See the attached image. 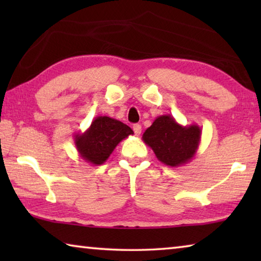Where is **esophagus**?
Wrapping results in <instances>:
<instances>
[{"label": "esophagus", "mask_w": 261, "mask_h": 261, "mask_svg": "<svg viewBox=\"0 0 261 261\" xmlns=\"http://www.w3.org/2000/svg\"><path fill=\"white\" fill-rule=\"evenodd\" d=\"M134 132H135V135L137 137L140 136V134H141V125L140 124H135L134 125Z\"/></svg>", "instance_id": "esophagus-1"}]
</instances>
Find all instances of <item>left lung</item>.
Here are the masks:
<instances>
[{"instance_id":"8db88e82","label":"left lung","mask_w":261,"mask_h":261,"mask_svg":"<svg viewBox=\"0 0 261 261\" xmlns=\"http://www.w3.org/2000/svg\"><path fill=\"white\" fill-rule=\"evenodd\" d=\"M201 140L199 125H180L170 115L156 117L143 135L159 161L169 167L183 166L196 155Z\"/></svg>"}]
</instances>
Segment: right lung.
Wrapping results in <instances>:
<instances>
[{
  "instance_id": "1",
  "label": "right lung",
  "mask_w": 261,
  "mask_h": 261,
  "mask_svg": "<svg viewBox=\"0 0 261 261\" xmlns=\"http://www.w3.org/2000/svg\"><path fill=\"white\" fill-rule=\"evenodd\" d=\"M134 131L121 121L108 116H96L88 129L74 135V145L79 156L93 166L108 160L115 147Z\"/></svg>"
}]
</instances>
